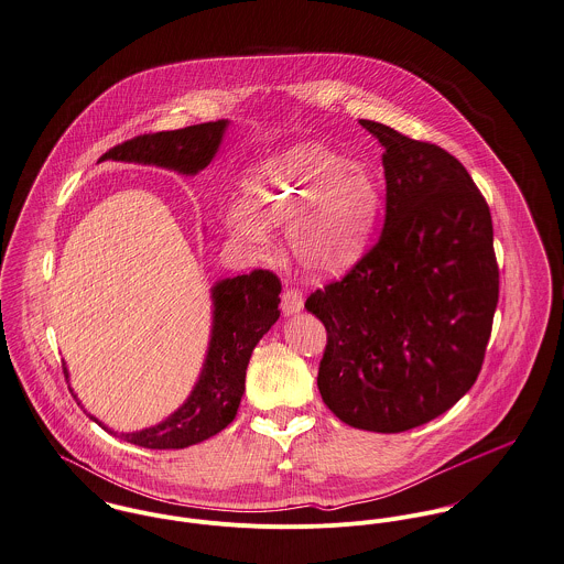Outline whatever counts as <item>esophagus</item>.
<instances>
[{
	"label": "esophagus",
	"mask_w": 564,
	"mask_h": 564,
	"mask_svg": "<svg viewBox=\"0 0 564 564\" xmlns=\"http://www.w3.org/2000/svg\"><path fill=\"white\" fill-rule=\"evenodd\" d=\"M305 307V299H303V292L294 290V288H285L283 290V299H281V310L285 316H294L299 312H303Z\"/></svg>",
	"instance_id": "1"
}]
</instances>
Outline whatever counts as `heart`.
Instances as JSON below:
<instances>
[{"mask_svg": "<svg viewBox=\"0 0 564 564\" xmlns=\"http://www.w3.org/2000/svg\"><path fill=\"white\" fill-rule=\"evenodd\" d=\"M243 212L230 228L246 243L263 248V226L288 225L285 237L296 261L314 274H336L364 252L379 212L372 172L336 150L307 141L261 163L243 181Z\"/></svg>", "mask_w": 564, "mask_h": 564, "instance_id": "1", "label": "heart"}]
</instances>
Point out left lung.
<instances>
[{"label": "left lung", "mask_w": 564, "mask_h": 564, "mask_svg": "<svg viewBox=\"0 0 564 564\" xmlns=\"http://www.w3.org/2000/svg\"><path fill=\"white\" fill-rule=\"evenodd\" d=\"M383 145L377 243L305 307L327 329L318 390L341 423L399 434L475 383L499 301L490 209L447 150L359 119Z\"/></svg>", "instance_id": "left-lung-1"}]
</instances>
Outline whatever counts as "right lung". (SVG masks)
Listing matches in <instances>:
<instances>
[{
	"instance_id": "right-lung-1",
	"label": "right lung",
	"mask_w": 564,
	"mask_h": 564,
	"mask_svg": "<svg viewBox=\"0 0 564 564\" xmlns=\"http://www.w3.org/2000/svg\"><path fill=\"white\" fill-rule=\"evenodd\" d=\"M226 126L228 119H218L181 130L139 134L111 148L100 161L156 165L194 176L214 161ZM279 294L281 281L268 270L223 279L212 288L214 323L200 377L185 403L159 425L117 434L96 416H87L109 434L143 449H185L220 434L237 414L252 348L279 321ZM63 372L69 379L65 364Z\"/></svg>"
}]
</instances>
